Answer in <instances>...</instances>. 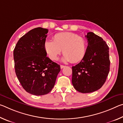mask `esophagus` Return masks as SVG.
Here are the masks:
<instances>
[{
    "mask_svg": "<svg viewBox=\"0 0 123 123\" xmlns=\"http://www.w3.org/2000/svg\"><path fill=\"white\" fill-rule=\"evenodd\" d=\"M65 66H63V65H61V66H60V67H61V69H62V68H64V67H65Z\"/></svg>",
    "mask_w": 123,
    "mask_h": 123,
    "instance_id": "esophagus-1",
    "label": "esophagus"
}]
</instances>
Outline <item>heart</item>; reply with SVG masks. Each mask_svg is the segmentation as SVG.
<instances>
[{"instance_id":"obj_1","label":"heart","mask_w":123,"mask_h":123,"mask_svg":"<svg viewBox=\"0 0 123 123\" xmlns=\"http://www.w3.org/2000/svg\"><path fill=\"white\" fill-rule=\"evenodd\" d=\"M53 40H48L44 48L50 59L53 61L58 59L62 52L63 62L76 63L84 59L87 50V42L82 37L75 33L63 32L54 35Z\"/></svg>"}]
</instances>
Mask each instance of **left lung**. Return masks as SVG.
<instances>
[{
	"mask_svg": "<svg viewBox=\"0 0 123 123\" xmlns=\"http://www.w3.org/2000/svg\"><path fill=\"white\" fill-rule=\"evenodd\" d=\"M88 46L80 63L72 67V84L82 93L98 90L105 82L109 73V48L101 37L92 32L85 36Z\"/></svg>",
	"mask_w": 123,
	"mask_h": 123,
	"instance_id": "left-lung-1",
	"label": "left lung"
}]
</instances>
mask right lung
Masks as SVG:
<instances>
[{"label": "right lung", "mask_w": 123, "mask_h": 123, "mask_svg": "<svg viewBox=\"0 0 123 123\" xmlns=\"http://www.w3.org/2000/svg\"><path fill=\"white\" fill-rule=\"evenodd\" d=\"M48 30L32 29L20 38L13 51L17 78L27 92L35 95L49 93L61 68L47 56L44 43Z\"/></svg>", "instance_id": "right-lung-1"}]
</instances>
